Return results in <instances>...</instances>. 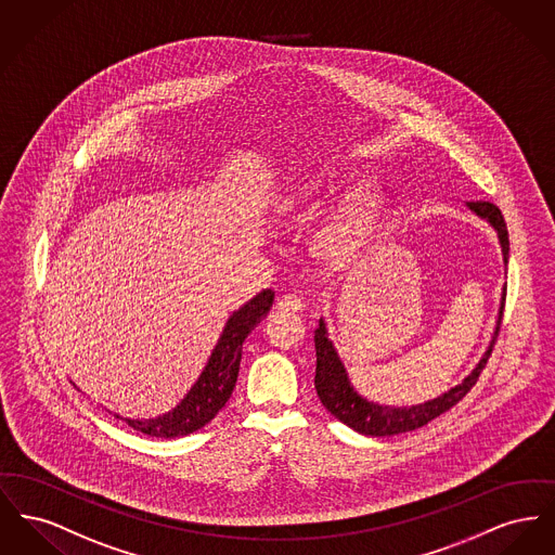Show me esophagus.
Here are the masks:
<instances>
[{
  "instance_id": "obj_1",
  "label": "esophagus",
  "mask_w": 555,
  "mask_h": 555,
  "mask_svg": "<svg viewBox=\"0 0 555 555\" xmlns=\"http://www.w3.org/2000/svg\"><path fill=\"white\" fill-rule=\"evenodd\" d=\"M276 308H279L281 312L294 314V312H301L304 301H301V297H297V295L294 294L281 295L279 301H276Z\"/></svg>"
}]
</instances>
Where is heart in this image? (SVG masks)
I'll list each match as a JSON object with an SVG mask.
<instances>
[{"label":"heart","instance_id":"b5f03b06","mask_svg":"<svg viewBox=\"0 0 555 555\" xmlns=\"http://www.w3.org/2000/svg\"><path fill=\"white\" fill-rule=\"evenodd\" d=\"M335 189V180L326 171H312L285 191L279 211L294 218L319 207ZM384 209V198L373 186H360L344 196L325 220L312 230L308 251L321 266L339 270L359 258L369 245Z\"/></svg>","mask_w":555,"mask_h":555}]
</instances>
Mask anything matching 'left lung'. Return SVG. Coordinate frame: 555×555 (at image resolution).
<instances>
[{
  "instance_id": "1",
  "label": "left lung",
  "mask_w": 555,
  "mask_h": 555,
  "mask_svg": "<svg viewBox=\"0 0 555 555\" xmlns=\"http://www.w3.org/2000/svg\"><path fill=\"white\" fill-rule=\"evenodd\" d=\"M467 209L472 214H476L480 220H487L490 227L499 236V245H501V254H503V263L507 266L509 258V236H507V227L505 220L501 216V209L496 205H492L489 201H476V203H467ZM503 308H505V287L501 294V306H499V317H496V326L492 331V339H490L487 352L482 354V359L478 360V364L472 369V373L461 382L453 386L451 390L425 400L422 404H411V406H390V404H379V402H371L364 396H360L354 390L348 371L344 366V362L339 359L333 341L328 339V331H326L325 319L321 317L319 326L314 331V348H317V375H314V388L321 398V402L325 404L326 411L339 420L341 424L352 427L354 431L364 434V436H393V434H404L411 429H417L422 425L436 420L438 415L447 413L449 409H453L456 402L474 388V384L478 382L487 360H489L494 339L499 335V326L503 319Z\"/></svg>"
}]
</instances>
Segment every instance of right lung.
<instances>
[{"label": "right lung", "mask_w": 555, "mask_h": 555, "mask_svg": "<svg viewBox=\"0 0 555 555\" xmlns=\"http://www.w3.org/2000/svg\"><path fill=\"white\" fill-rule=\"evenodd\" d=\"M274 294L270 289H263L261 294L249 299L245 306H241L236 312L230 314L227 325L222 328V335L211 350V357L207 360L205 369L201 371L195 386L189 393L165 415L155 420H130L115 415L117 420H124L135 431H142L146 436L155 438H180L189 436L203 425L209 424L220 409L229 402L230 393L234 390L236 377H238V364L243 354V341L254 331V326L260 323L272 308Z\"/></svg>", "instance_id": "right-lung-1"}]
</instances>
